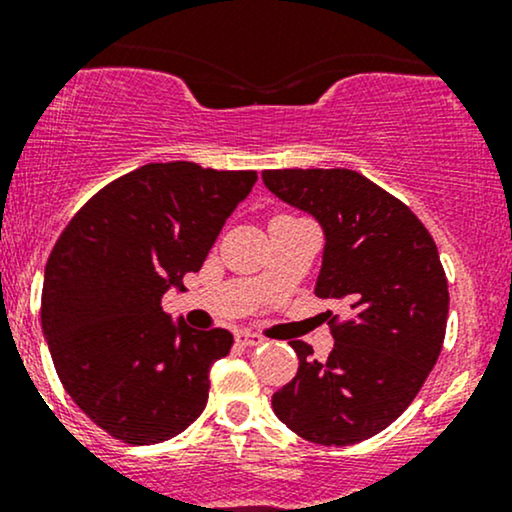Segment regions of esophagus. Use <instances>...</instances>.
<instances>
[{"mask_svg":"<svg viewBox=\"0 0 512 512\" xmlns=\"http://www.w3.org/2000/svg\"><path fill=\"white\" fill-rule=\"evenodd\" d=\"M236 342L243 344V346H260V344H264V337H262V334L240 330V332L236 334Z\"/></svg>","mask_w":512,"mask_h":512,"instance_id":"34e87169","label":"esophagus"}]
</instances>
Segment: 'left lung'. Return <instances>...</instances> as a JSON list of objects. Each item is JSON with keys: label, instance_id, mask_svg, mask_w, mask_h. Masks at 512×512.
Wrapping results in <instances>:
<instances>
[{"label": "left lung", "instance_id": "left-lung-1", "mask_svg": "<svg viewBox=\"0 0 512 512\" xmlns=\"http://www.w3.org/2000/svg\"><path fill=\"white\" fill-rule=\"evenodd\" d=\"M262 180L322 223L315 296L351 310L330 320L327 361L291 342L298 373L274 392V414L310 443H361L414 402L443 349L450 296L436 240L402 199L356 170H264Z\"/></svg>", "mask_w": 512, "mask_h": 512}]
</instances>
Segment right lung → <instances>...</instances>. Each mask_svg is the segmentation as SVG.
<instances>
[{
  "label": "right lung",
  "mask_w": 512,
  "mask_h": 512,
  "mask_svg": "<svg viewBox=\"0 0 512 512\" xmlns=\"http://www.w3.org/2000/svg\"><path fill=\"white\" fill-rule=\"evenodd\" d=\"M255 170L149 163L98 190L45 264L40 320L64 390L129 445L185 431L207 407L228 330L173 327L163 293L199 272Z\"/></svg>",
  "instance_id": "right-lung-1"
}]
</instances>
